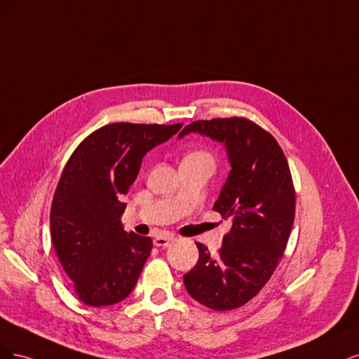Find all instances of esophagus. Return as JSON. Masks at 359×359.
I'll list each match as a JSON object with an SVG mask.
<instances>
[{
	"label": "esophagus",
	"mask_w": 359,
	"mask_h": 359,
	"mask_svg": "<svg viewBox=\"0 0 359 359\" xmlns=\"http://www.w3.org/2000/svg\"><path fill=\"white\" fill-rule=\"evenodd\" d=\"M171 240H172V236L170 234H159L154 238V245L158 248H165L170 245Z\"/></svg>",
	"instance_id": "obj_1"
}]
</instances>
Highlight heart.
<instances>
[{"label": "heart", "instance_id": "obj_1", "mask_svg": "<svg viewBox=\"0 0 359 359\" xmlns=\"http://www.w3.org/2000/svg\"><path fill=\"white\" fill-rule=\"evenodd\" d=\"M184 159H196V161H204V163L213 165L215 164V159L212 156L210 152H207V150H194L191 152Z\"/></svg>", "mask_w": 359, "mask_h": 359}]
</instances>
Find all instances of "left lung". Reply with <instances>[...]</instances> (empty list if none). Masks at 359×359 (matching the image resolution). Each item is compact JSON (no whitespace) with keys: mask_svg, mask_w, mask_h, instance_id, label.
Instances as JSON below:
<instances>
[{"mask_svg":"<svg viewBox=\"0 0 359 359\" xmlns=\"http://www.w3.org/2000/svg\"><path fill=\"white\" fill-rule=\"evenodd\" d=\"M200 133L225 143L231 171L213 210L233 226L210 255L203 243L198 262L183 276L188 294L212 310L245 306L279 265L295 217L291 170L276 138L246 118L195 121L179 137Z\"/></svg>","mask_w":359,"mask_h":359,"instance_id":"1","label":"left lung"}]
</instances>
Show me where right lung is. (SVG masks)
<instances>
[{
  "label": "right lung",
  "mask_w": 359,
  "mask_h": 359,
  "mask_svg": "<svg viewBox=\"0 0 359 359\" xmlns=\"http://www.w3.org/2000/svg\"><path fill=\"white\" fill-rule=\"evenodd\" d=\"M183 123L116 122L80 143L62 170L50 209V236L80 302L92 307L128 297L152 250V238L126 234L121 216L142 159Z\"/></svg>",
  "instance_id": "1"
}]
</instances>
